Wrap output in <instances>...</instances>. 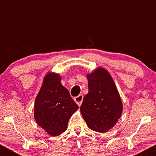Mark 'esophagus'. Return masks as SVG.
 <instances>
[{"mask_svg":"<svg viewBox=\"0 0 156 156\" xmlns=\"http://www.w3.org/2000/svg\"><path fill=\"white\" fill-rule=\"evenodd\" d=\"M83 96L82 95V94H79V95L76 97V98H74V100H75V101H76V103L78 105H79V106H80V105H81L82 101H83Z\"/></svg>","mask_w":156,"mask_h":156,"instance_id":"obj_1","label":"esophagus"}]
</instances>
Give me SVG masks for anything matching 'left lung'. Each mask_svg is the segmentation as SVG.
Listing matches in <instances>:
<instances>
[{
    "label": "left lung",
    "mask_w": 156,
    "mask_h": 156,
    "mask_svg": "<svg viewBox=\"0 0 156 156\" xmlns=\"http://www.w3.org/2000/svg\"><path fill=\"white\" fill-rule=\"evenodd\" d=\"M87 76L89 92L84 97L80 112L91 130L105 133L121 117V98L114 80L104 68L98 67Z\"/></svg>",
    "instance_id": "obj_1"
}]
</instances>
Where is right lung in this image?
Masks as SVG:
<instances>
[{
  "label": "right lung",
  "mask_w": 156,
  "mask_h": 156,
  "mask_svg": "<svg viewBox=\"0 0 156 156\" xmlns=\"http://www.w3.org/2000/svg\"><path fill=\"white\" fill-rule=\"evenodd\" d=\"M61 79L59 74L48 73L34 103L36 122L53 136L67 130L69 118L78 108Z\"/></svg>",
  "instance_id": "1"
}]
</instances>
